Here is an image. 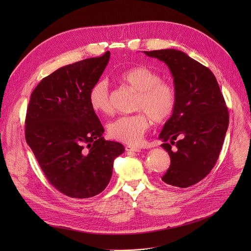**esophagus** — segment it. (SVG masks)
<instances>
[{
    "mask_svg": "<svg viewBox=\"0 0 251 251\" xmlns=\"http://www.w3.org/2000/svg\"><path fill=\"white\" fill-rule=\"evenodd\" d=\"M125 150H126L127 151H133V152H138V151H140V149H138V148H136V147H133V146H126Z\"/></svg>",
    "mask_w": 251,
    "mask_h": 251,
    "instance_id": "34e87169",
    "label": "esophagus"
}]
</instances>
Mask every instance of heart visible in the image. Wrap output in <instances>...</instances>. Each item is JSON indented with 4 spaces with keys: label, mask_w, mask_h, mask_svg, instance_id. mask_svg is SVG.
<instances>
[{
    "label": "heart",
    "mask_w": 251,
    "mask_h": 251,
    "mask_svg": "<svg viewBox=\"0 0 251 251\" xmlns=\"http://www.w3.org/2000/svg\"><path fill=\"white\" fill-rule=\"evenodd\" d=\"M120 79L138 92L134 110L139 112L120 116L109 122L108 134L113 139L135 144L147 132L151 119L156 124H162L172 117L177 105V91L173 84L162 81L159 73L146 66H136L123 71ZM87 99L94 112L102 115L113 112L109 84L105 79H99L90 86Z\"/></svg>",
    "instance_id": "b5f03b06"
}]
</instances>
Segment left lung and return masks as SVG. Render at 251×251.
I'll return each mask as SVG.
<instances>
[{
	"label": "left lung",
	"instance_id": "left-lung-1",
	"mask_svg": "<svg viewBox=\"0 0 251 251\" xmlns=\"http://www.w3.org/2000/svg\"><path fill=\"white\" fill-rule=\"evenodd\" d=\"M144 54L166 63L174 78L177 105L159 136L171 159L162 180L186 188L202 180L218 161L229 126L227 105L213 72L185 52L167 49Z\"/></svg>",
	"mask_w": 251,
	"mask_h": 251
}]
</instances>
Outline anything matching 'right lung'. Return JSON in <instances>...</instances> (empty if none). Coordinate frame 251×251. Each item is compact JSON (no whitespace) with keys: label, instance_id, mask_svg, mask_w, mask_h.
Wrapping results in <instances>:
<instances>
[{"label":"right lung","instance_id":"right-lung-1","mask_svg":"<svg viewBox=\"0 0 251 251\" xmlns=\"http://www.w3.org/2000/svg\"><path fill=\"white\" fill-rule=\"evenodd\" d=\"M110 51L56 70L37 84L25 119V139L49 182L72 199H89L109 184L121 143L104 140L103 127L88 103Z\"/></svg>","mask_w":251,"mask_h":251}]
</instances>
